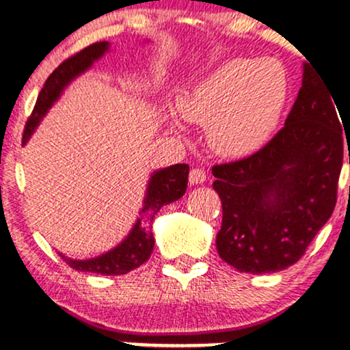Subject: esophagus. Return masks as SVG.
I'll use <instances>...</instances> for the list:
<instances>
[{"label": "esophagus", "instance_id": "34e87169", "mask_svg": "<svg viewBox=\"0 0 350 350\" xmlns=\"http://www.w3.org/2000/svg\"><path fill=\"white\" fill-rule=\"evenodd\" d=\"M206 180V171L202 167H192L189 172V183L191 184H202Z\"/></svg>", "mask_w": 350, "mask_h": 350}]
</instances>
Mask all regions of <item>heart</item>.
<instances>
[{
  "label": "heart",
  "instance_id": "1",
  "mask_svg": "<svg viewBox=\"0 0 350 350\" xmlns=\"http://www.w3.org/2000/svg\"><path fill=\"white\" fill-rule=\"evenodd\" d=\"M290 95V79L276 59L234 57L191 85L179 111L207 124L212 146L226 156H243L270 138Z\"/></svg>",
  "mask_w": 350,
  "mask_h": 350
}]
</instances>
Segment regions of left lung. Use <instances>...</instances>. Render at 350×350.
<instances>
[{
	"mask_svg": "<svg viewBox=\"0 0 350 350\" xmlns=\"http://www.w3.org/2000/svg\"><path fill=\"white\" fill-rule=\"evenodd\" d=\"M336 107L314 67L304 64L284 126L252 156L212 167L222 200L215 243L224 262L260 275L304 255L336 207L344 159V122Z\"/></svg>",
	"mask_w": 350,
	"mask_h": 350,
	"instance_id": "obj_1",
	"label": "left lung"
}]
</instances>
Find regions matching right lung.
Returning a JSON list of instances; mask_svg holds the SVG:
<instances>
[{
    "instance_id": "right-lung-1",
    "label": "right lung",
    "mask_w": 350,
    "mask_h": 350,
    "mask_svg": "<svg viewBox=\"0 0 350 350\" xmlns=\"http://www.w3.org/2000/svg\"><path fill=\"white\" fill-rule=\"evenodd\" d=\"M107 49V41L90 44V46L83 47L82 51L75 52L69 59L64 60L57 69L52 72L41 88V92H39L33 113L29 115L26 126H24L23 144L33 135L36 126L41 122L42 116L46 115V111L49 110V107L54 103V100L59 97L62 88L72 79L77 77L83 70H87L94 64V60L102 57L103 52ZM187 164H174V166L166 167V170L154 172L151 176L150 186H148V194L142 208V219H138L131 234L118 247L105 253V255L97 256V258L82 260V262L62 256L64 262L77 271H90L107 276L124 275V273L142 267L150 258L152 247H154V237H152L151 232L152 219H154L156 212L163 206L183 198V194L187 189Z\"/></svg>"
}]
</instances>
